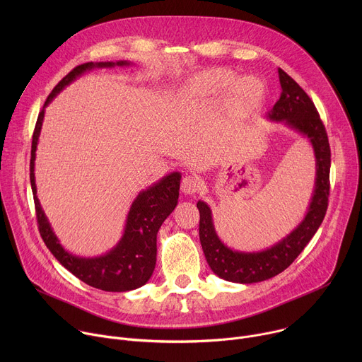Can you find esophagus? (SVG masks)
Here are the masks:
<instances>
[{
    "instance_id": "34e87169",
    "label": "esophagus",
    "mask_w": 362,
    "mask_h": 362,
    "mask_svg": "<svg viewBox=\"0 0 362 362\" xmlns=\"http://www.w3.org/2000/svg\"><path fill=\"white\" fill-rule=\"evenodd\" d=\"M202 180L194 175H187L182 180V192L185 194H194L202 187Z\"/></svg>"
}]
</instances>
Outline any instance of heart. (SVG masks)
Masks as SVG:
<instances>
[{
  "label": "heart",
  "mask_w": 362,
  "mask_h": 362,
  "mask_svg": "<svg viewBox=\"0 0 362 362\" xmlns=\"http://www.w3.org/2000/svg\"><path fill=\"white\" fill-rule=\"evenodd\" d=\"M229 90L233 101L243 103V105H252V103H256L262 95V86L253 77L236 78L233 71L214 67L189 77L177 88L173 100L176 106L185 109L194 106L200 101L221 97Z\"/></svg>",
  "instance_id": "heart-1"
}]
</instances>
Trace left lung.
<instances>
[{
	"label": "left lung",
	"mask_w": 362,
	"mask_h": 362,
	"mask_svg": "<svg viewBox=\"0 0 362 362\" xmlns=\"http://www.w3.org/2000/svg\"><path fill=\"white\" fill-rule=\"evenodd\" d=\"M281 97L267 113L271 122H282L286 127L303 136L315 156V185L303 219L286 236L271 247L245 252L226 246L216 233L209 204L199 200V239L208 265L219 278L235 284H256L271 279L285 271L313 239L321 226L328 208L331 148L325 127L313 100L289 77L278 69Z\"/></svg>",
	"instance_id": "left-lung-1"
}]
</instances>
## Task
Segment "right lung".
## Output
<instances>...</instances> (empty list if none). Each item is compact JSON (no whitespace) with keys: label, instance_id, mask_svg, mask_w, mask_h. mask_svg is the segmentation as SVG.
<instances>
[{"label":"right lung","instance_id":"1","mask_svg":"<svg viewBox=\"0 0 362 362\" xmlns=\"http://www.w3.org/2000/svg\"><path fill=\"white\" fill-rule=\"evenodd\" d=\"M130 64L132 63L127 60H119L116 63L91 62L73 69L53 88V91L49 93L48 98L45 100L44 107L37 119L31 144L30 182L34 194L38 229L44 243L49 252L54 255L56 259L74 276L93 288L107 292H126L137 289L143 286L153 275L158 255V232L166 218L177 206L182 175L179 172H172L163 176L160 180L154 182L151 186L140 190L130 206L123 235L116 246H113L105 255L84 257L73 255L63 247L42 211L35 186V151L42 127L45 107L60 91H63L69 84L90 70L112 69L116 66L126 67Z\"/></svg>","mask_w":362,"mask_h":362}]
</instances>
